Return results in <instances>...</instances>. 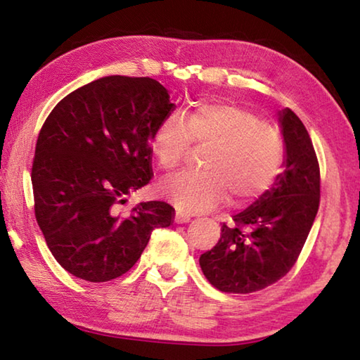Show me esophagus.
I'll list each match as a JSON object with an SVG mask.
<instances>
[{
    "mask_svg": "<svg viewBox=\"0 0 360 360\" xmlns=\"http://www.w3.org/2000/svg\"><path fill=\"white\" fill-rule=\"evenodd\" d=\"M188 221H191V214H187V212H182V211H176L174 214L176 224H187Z\"/></svg>",
    "mask_w": 360,
    "mask_h": 360,
    "instance_id": "esophagus-1",
    "label": "esophagus"
}]
</instances>
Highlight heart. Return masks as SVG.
Masks as SVG:
<instances>
[{
  "label": "heart",
  "instance_id": "1",
  "mask_svg": "<svg viewBox=\"0 0 360 360\" xmlns=\"http://www.w3.org/2000/svg\"><path fill=\"white\" fill-rule=\"evenodd\" d=\"M203 150L202 172L179 173L158 191L176 208L203 212L230 198L231 205L254 202L275 184L284 162V139L276 125L231 103H205L182 119L169 114L155 127L150 150L163 172L178 168L191 150Z\"/></svg>",
  "mask_w": 360,
  "mask_h": 360
}]
</instances>
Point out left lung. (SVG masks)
I'll list each match as a JSON object with an SVG mask.
<instances>
[{"mask_svg":"<svg viewBox=\"0 0 360 360\" xmlns=\"http://www.w3.org/2000/svg\"><path fill=\"white\" fill-rule=\"evenodd\" d=\"M284 172L252 206L224 222L200 266L216 289L251 294L275 284L295 265L321 200V172L311 138L292 109L281 112Z\"/></svg>","mask_w":360,"mask_h":360,"instance_id":"1","label":"left lung"}]
</instances>
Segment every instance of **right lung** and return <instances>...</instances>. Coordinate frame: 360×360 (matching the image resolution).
I'll return each instance as SVG.
<instances>
[{
  "instance_id": "1",
  "label": "right lung",
  "mask_w": 360,
  "mask_h": 360,
  "mask_svg": "<svg viewBox=\"0 0 360 360\" xmlns=\"http://www.w3.org/2000/svg\"><path fill=\"white\" fill-rule=\"evenodd\" d=\"M173 106L155 79L108 76L66 95L47 115L32 168L34 216L71 275L90 283L125 275L152 230L173 224V206L157 200L129 216L117 212L154 176L152 133Z\"/></svg>"
}]
</instances>
